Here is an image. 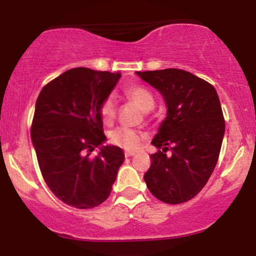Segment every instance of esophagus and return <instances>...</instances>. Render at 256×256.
Listing matches in <instances>:
<instances>
[{
  "mask_svg": "<svg viewBox=\"0 0 256 256\" xmlns=\"http://www.w3.org/2000/svg\"><path fill=\"white\" fill-rule=\"evenodd\" d=\"M136 154L134 152H125V158H130V156H134V155Z\"/></svg>",
  "mask_w": 256,
  "mask_h": 256,
  "instance_id": "1",
  "label": "esophagus"
}]
</instances>
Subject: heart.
<instances>
[{
	"mask_svg": "<svg viewBox=\"0 0 256 256\" xmlns=\"http://www.w3.org/2000/svg\"><path fill=\"white\" fill-rule=\"evenodd\" d=\"M125 95L131 101H134L143 112H149L154 108L155 100L152 92L140 85H132L125 90ZM101 116L106 122H110L116 116V101L113 96H108L101 104ZM140 134L130 130V128H120L112 132L110 140L113 144L122 146L128 150H134L140 144Z\"/></svg>",
	"mask_w": 256,
	"mask_h": 256,
	"instance_id": "obj_1",
	"label": "heart"
}]
</instances>
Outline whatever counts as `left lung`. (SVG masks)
Returning a JSON list of instances; mask_svg holds the SVG:
<instances>
[{
  "label": "left lung",
  "mask_w": 256,
  "mask_h": 256,
  "mask_svg": "<svg viewBox=\"0 0 256 256\" xmlns=\"http://www.w3.org/2000/svg\"><path fill=\"white\" fill-rule=\"evenodd\" d=\"M164 98L167 113L152 144L144 182L155 198L170 204L201 192L218 162L225 134L222 106L213 85L178 68L136 72ZM171 148L172 154L166 152Z\"/></svg>",
  "instance_id": "8db88e82"
}]
</instances>
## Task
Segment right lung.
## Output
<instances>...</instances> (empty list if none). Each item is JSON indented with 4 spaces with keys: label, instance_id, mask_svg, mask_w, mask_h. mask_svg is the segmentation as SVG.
Here are the masks:
<instances>
[{
    "label": "right lung",
    "instance_id": "1",
    "mask_svg": "<svg viewBox=\"0 0 256 256\" xmlns=\"http://www.w3.org/2000/svg\"><path fill=\"white\" fill-rule=\"evenodd\" d=\"M122 77L77 67L48 83L34 108L31 140L38 165L52 192L64 204L88 210L112 192L125 155L104 146L101 104ZM100 148L94 159L90 152Z\"/></svg>",
    "mask_w": 256,
    "mask_h": 256
}]
</instances>
